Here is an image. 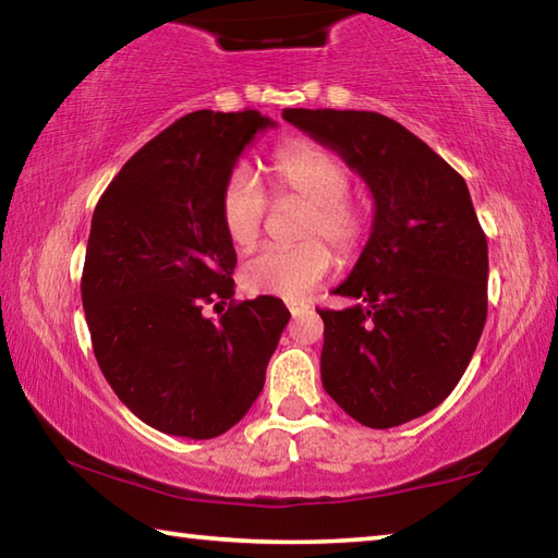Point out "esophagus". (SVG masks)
<instances>
[{"label": "esophagus", "instance_id": "34e87169", "mask_svg": "<svg viewBox=\"0 0 558 558\" xmlns=\"http://www.w3.org/2000/svg\"><path fill=\"white\" fill-rule=\"evenodd\" d=\"M288 310H290L292 317H300L302 313H307V305H305V302H288Z\"/></svg>", "mask_w": 558, "mask_h": 558}]
</instances>
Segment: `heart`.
Wrapping results in <instances>:
<instances>
[{
	"label": "heart",
	"mask_w": 558,
	"mask_h": 558,
	"mask_svg": "<svg viewBox=\"0 0 558 558\" xmlns=\"http://www.w3.org/2000/svg\"><path fill=\"white\" fill-rule=\"evenodd\" d=\"M272 189L278 196L307 202L300 221L298 245H272L241 268V286L251 295L305 298L332 270V253L352 258L369 239L372 214L349 194L352 172L332 149L298 143L282 147L270 162ZM219 214L223 231L235 248L248 251L260 239L268 216V196L248 169H235L221 189ZM324 241L319 242L318 239Z\"/></svg>",
	"instance_id": "obj_1"
}]
</instances>
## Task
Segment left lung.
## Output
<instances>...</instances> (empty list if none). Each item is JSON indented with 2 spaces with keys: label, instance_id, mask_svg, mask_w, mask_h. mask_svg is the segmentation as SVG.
Masks as SVG:
<instances>
[{
  "label": "left lung",
  "instance_id": "1",
  "mask_svg": "<svg viewBox=\"0 0 558 558\" xmlns=\"http://www.w3.org/2000/svg\"><path fill=\"white\" fill-rule=\"evenodd\" d=\"M282 118L332 147L374 196V226L335 290L323 386L354 421L393 428L436 409L465 374L487 319V239L465 179L369 110L288 108Z\"/></svg>",
  "mask_w": 558,
  "mask_h": 558
}]
</instances>
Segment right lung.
<instances>
[{
    "mask_svg": "<svg viewBox=\"0 0 558 558\" xmlns=\"http://www.w3.org/2000/svg\"><path fill=\"white\" fill-rule=\"evenodd\" d=\"M272 125L258 110L189 112L128 159L93 211L81 278L93 352L118 399L169 436L235 426L290 319L282 300H233L219 214L235 159ZM226 299L216 324L201 313Z\"/></svg>",
    "mask_w": 558,
    "mask_h": 558,
    "instance_id": "add662e5",
    "label": "right lung"
}]
</instances>
